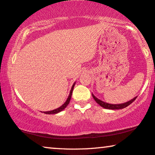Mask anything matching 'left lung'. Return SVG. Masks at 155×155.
Segmentation results:
<instances>
[{"label": "left lung", "instance_id": "left-lung-1", "mask_svg": "<svg viewBox=\"0 0 155 155\" xmlns=\"http://www.w3.org/2000/svg\"><path fill=\"white\" fill-rule=\"evenodd\" d=\"M92 95H93V97L94 98L95 101H96L97 104H99L100 106L102 107H104L105 109H109V110H120V109L125 108V107H128V105H129V104H131L132 102H134L137 97H134V99L130 100V101L126 102H125V103L118 104H109V103H107V102H102V100L97 99L96 97H95L93 94H92Z\"/></svg>", "mask_w": 155, "mask_h": 155}]
</instances>
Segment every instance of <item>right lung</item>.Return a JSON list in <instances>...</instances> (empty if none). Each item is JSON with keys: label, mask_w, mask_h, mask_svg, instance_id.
Returning a JSON list of instances; mask_svg holds the SVG:
<instances>
[{"label": "right lung", "mask_w": 155, "mask_h": 155, "mask_svg": "<svg viewBox=\"0 0 155 155\" xmlns=\"http://www.w3.org/2000/svg\"><path fill=\"white\" fill-rule=\"evenodd\" d=\"M74 85L72 86V88H71V91H70V93H69V95L68 97V98H67V101L64 102V104H62V106L58 108V109H55V110H52V111H48V112H43V113H45V114H57V113L60 112H61V111H62L68 105L69 103V101H70L71 100V95H72V92H73V89H74Z\"/></svg>", "instance_id": "1"}]
</instances>
